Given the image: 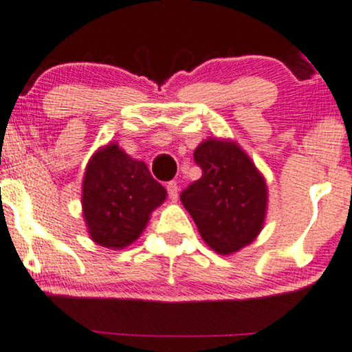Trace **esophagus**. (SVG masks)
<instances>
[{"label": "esophagus", "instance_id": "obj_1", "mask_svg": "<svg viewBox=\"0 0 352 352\" xmlns=\"http://www.w3.org/2000/svg\"><path fill=\"white\" fill-rule=\"evenodd\" d=\"M167 192H168V198H170L172 201L179 200V185H177V182H168Z\"/></svg>", "mask_w": 352, "mask_h": 352}]
</instances>
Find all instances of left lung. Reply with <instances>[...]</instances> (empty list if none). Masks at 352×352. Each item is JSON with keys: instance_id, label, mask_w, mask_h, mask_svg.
<instances>
[{"instance_id": "obj_1", "label": "left lung", "mask_w": 352, "mask_h": 352, "mask_svg": "<svg viewBox=\"0 0 352 352\" xmlns=\"http://www.w3.org/2000/svg\"><path fill=\"white\" fill-rule=\"evenodd\" d=\"M193 157L203 175L182 192L180 200L214 252H238L265 224L269 192L264 175L232 139H205Z\"/></svg>"}]
</instances>
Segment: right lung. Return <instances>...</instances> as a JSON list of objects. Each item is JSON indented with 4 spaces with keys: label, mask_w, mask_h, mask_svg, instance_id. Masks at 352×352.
I'll list each match as a JSON object with an SVG mask.
<instances>
[{
    "label": "right lung",
    "mask_w": 352,
    "mask_h": 352,
    "mask_svg": "<svg viewBox=\"0 0 352 352\" xmlns=\"http://www.w3.org/2000/svg\"><path fill=\"white\" fill-rule=\"evenodd\" d=\"M167 190L152 179L142 160L109 142L88 160L82 182V213L88 236L108 249L133 244L162 205Z\"/></svg>",
    "instance_id": "1"
}]
</instances>
